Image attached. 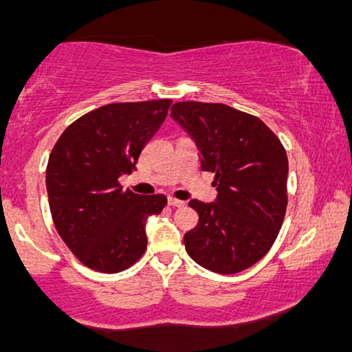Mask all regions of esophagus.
<instances>
[{"label": "esophagus", "instance_id": "obj_1", "mask_svg": "<svg viewBox=\"0 0 352 352\" xmlns=\"http://www.w3.org/2000/svg\"><path fill=\"white\" fill-rule=\"evenodd\" d=\"M168 205H170V207H173V208H175V207H184L185 201L177 200V199H172V197H170V199H168Z\"/></svg>", "mask_w": 352, "mask_h": 352}]
</instances>
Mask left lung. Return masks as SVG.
<instances>
[{
    "label": "left lung",
    "instance_id": "obj_1",
    "mask_svg": "<svg viewBox=\"0 0 352 352\" xmlns=\"http://www.w3.org/2000/svg\"><path fill=\"white\" fill-rule=\"evenodd\" d=\"M172 119L195 140L217 200H190L199 225L185 233L193 261L213 273L250 268L270 252L285 220L288 157L263 120L210 102H177Z\"/></svg>",
    "mask_w": 352,
    "mask_h": 352
}]
</instances>
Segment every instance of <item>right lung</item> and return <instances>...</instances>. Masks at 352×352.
Listing matches in <instances>:
<instances>
[{
  "label": "right lung",
  "mask_w": 352,
  "mask_h": 352,
  "mask_svg": "<svg viewBox=\"0 0 352 352\" xmlns=\"http://www.w3.org/2000/svg\"><path fill=\"white\" fill-rule=\"evenodd\" d=\"M170 99L107 104L74 120L52 147L46 188L54 227L87 268L119 273L147 248L145 221L165 195L122 190L145 144L167 117Z\"/></svg>",
  "instance_id": "add662e5"
}]
</instances>
